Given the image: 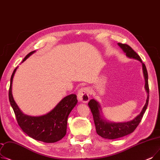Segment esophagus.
I'll return each instance as SVG.
<instances>
[{
  "mask_svg": "<svg viewBox=\"0 0 160 160\" xmlns=\"http://www.w3.org/2000/svg\"><path fill=\"white\" fill-rule=\"evenodd\" d=\"M90 90L89 88H82L78 92V98L80 101L86 103L89 100Z\"/></svg>",
  "mask_w": 160,
  "mask_h": 160,
  "instance_id": "esophagus-1",
  "label": "esophagus"
}]
</instances>
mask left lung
Returning a JSON list of instances; mask_svg holds the SVG:
<instances>
[{
    "label": "left lung",
    "mask_w": 160,
    "mask_h": 160,
    "mask_svg": "<svg viewBox=\"0 0 160 160\" xmlns=\"http://www.w3.org/2000/svg\"><path fill=\"white\" fill-rule=\"evenodd\" d=\"M123 52L126 53V56L131 59H135L139 61L142 63L143 75L145 80L144 88L147 93V99L143 107L141 113L137 115L134 119L125 122H113L107 120L104 118L100 104L95 99H91L88 102V106L91 109L93 114V120L96 128V132L99 136L104 138L108 139H115L122 137L133 133L137 128L138 125L141 122L144 112L147 110L148 101H149V87L148 81V72L145 65L142 62V60L138 55L132 48L128 44L118 43Z\"/></svg>",
    "instance_id": "1"
}]
</instances>
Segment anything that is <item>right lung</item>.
<instances>
[{
    "instance_id": "obj_1",
    "label": "right lung",
    "mask_w": 160,
    "mask_h": 160,
    "mask_svg": "<svg viewBox=\"0 0 160 160\" xmlns=\"http://www.w3.org/2000/svg\"><path fill=\"white\" fill-rule=\"evenodd\" d=\"M35 52L33 51L27 54L22 63ZM18 68L14 69L11 76L9 101L19 127L24 133L37 141L52 143L61 140L66 135L68 115L78 102L76 95L71 94L65 97L44 115L32 116L25 114L19 109L12 95V82Z\"/></svg>"
}]
</instances>
